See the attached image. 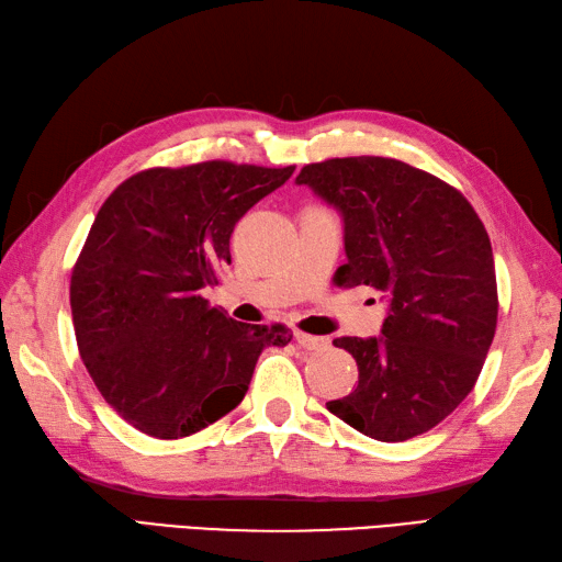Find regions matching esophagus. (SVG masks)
Segmentation results:
<instances>
[{"instance_id": "esophagus-1", "label": "esophagus", "mask_w": 562, "mask_h": 562, "mask_svg": "<svg viewBox=\"0 0 562 562\" xmlns=\"http://www.w3.org/2000/svg\"><path fill=\"white\" fill-rule=\"evenodd\" d=\"M295 340H297V346L305 348V350H326L328 348V338L312 336V334H305V331H295Z\"/></svg>"}]
</instances>
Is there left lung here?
<instances>
[{
    "label": "left lung",
    "mask_w": 562,
    "mask_h": 562,
    "mask_svg": "<svg viewBox=\"0 0 562 562\" xmlns=\"http://www.w3.org/2000/svg\"><path fill=\"white\" fill-rule=\"evenodd\" d=\"M344 216L338 285L389 300L379 338H336L358 362V389L326 403L369 439L398 443L434 429L468 398L498 322L491 240L460 190L389 157L307 164L295 178Z\"/></svg>",
    "instance_id": "8db88e82"
}]
</instances>
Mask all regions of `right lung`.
<instances>
[{"label": "right lung", "instance_id": "add662e5", "mask_svg": "<svg viewBox=\"0 0 562 562\" xmlns=\"http://www.w3.org/2000/svg\"><path fill=\"white\" fill-rule=\"evenodd\" d=\"M293 171L157 167L104 200L71 273V314L94 386L131 427L155 439L210 427L245 398L259 352L291 340L281 324L226 317L202 289L231 265L240 216Z\"/></svg>", "mask_w": 562, "mask_h": 562}]
</instances>
